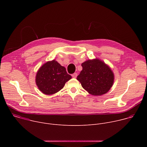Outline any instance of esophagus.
<instances>
[{"label":"esophagus","mask_w":147,"mask_h":147,"mask_svg":"<svg viewBox=\"0 0 147 147\" xmlns=\"http://www.w3.org/2000/svg\"><path fill=\"white\" fill-rule=\"evenodd\" d=\"M72 76H73V78H76V77H77V73H74V74H73Z\"/></svg>","instance_id":"obj_1"}]
</instances>
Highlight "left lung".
I'll return each mask as SVG.
<instances>
[{"instance_id":"1","label":"left lung","mask_w":147,"mask_h":147,"mask_svg":"<svg viewBox=\"0 0 147 147\" xmlns=\"http://www.w3.org/2000/svg\"><path fill=\"white\" fill-rule=\"evenodd\" d=\"M82 70L77 76L82 88L92 95L107 93L112 87L114 74L111 69L98 59L88 60L81 64Z\"/></svg>"}]
</instances>
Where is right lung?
Masks as SVG:
<instances>
[{"mask_svg":"<svg viewBox=\"0 0 147 147\" xmlns=\"http://www.w3.org/2000/svg\"><path fill=\"white\" fill-rule=\"evenodd\" d=\"M71 78L66 68L53 60L45 63L38 70L35 77L36 84L44 94H54L61 90L65 83Z\"/></svg>","mask_w":147,"mask_h":147,"instance_id":"1","label":"right lung"}]
</instances>
